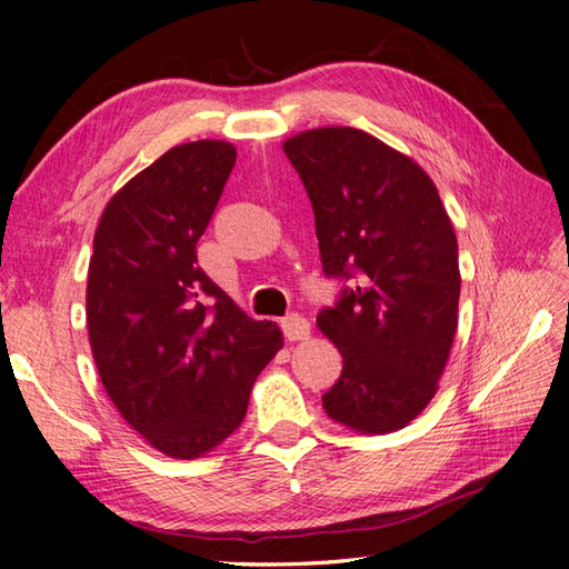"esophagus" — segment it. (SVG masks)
Instances as JSON below:
<instances>
[{
    "mask_svg": "<svg viewBox=\"0 0 569 569\" xmlns=\"http://www.w3.org/2000/svg\"><path fill=\"white\" fill-rule=\"evenodd\" d=\"M280 325H282V332L289 341H301V339H308V335H311V322H308L299 313H291V316L282 318Z\"/></svg>",
    "mask_w": 569,
    "mask_h": 569,
    "instance_id": "obj_1",
    "label": "esophagus"
}]
</instances>
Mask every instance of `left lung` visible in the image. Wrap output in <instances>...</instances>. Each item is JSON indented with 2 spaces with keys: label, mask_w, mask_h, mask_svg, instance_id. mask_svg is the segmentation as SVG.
I'll return each instance as SVG.
<instances>
[{
  "label": "left lung",
  "mask_w": 569,
  "mask_h": 569,
  "mask_svg": "<svg viewBox=\"0 0 569 569\" xmlns=\"http://www.w3.org/2000/svg\"><path fill=\"white\" fill-rule=\"evenodd\" d=\"M282 149L311 199L325 274L353 280L318 313L343 360L322 408L351 432H396L435 399L451 356L460 299L451 218L422 166L363 130H303Z\"/></svg>",
  "instance_id": "1"
}]
</instances>
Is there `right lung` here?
I'll return each mask as SVG.
<instances>
[{
	"mask_svg": "<svg viewBox=\"0 0 569 569\" xmlns=\"http://www.w3.org/2000/svg\"><path fill=\"white\" fill-rule=\"evenodd\" d=\"M237 149H168L109 199L88 272V335L109 399L170 458L213 451L242 425L256 377L282 349L197 266Z\"/></svg>",
	"mask_w": 569,
	"mask_h": 569,
	"instance_id": "add662e5",
	"label": "right lung"
}]
</instances>
